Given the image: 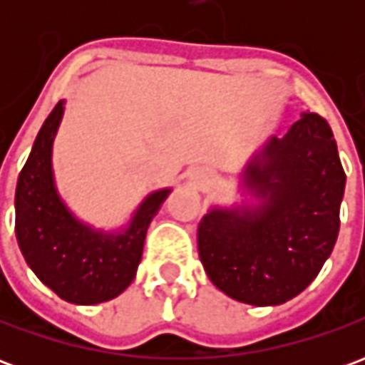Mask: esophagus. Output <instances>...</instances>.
<instances>
[{"instance_id": "34e87169", "label": "esophagus", "mask_w": 365, "mask_h": 365, "mask_svg": "<svg viewBox=\"0 0 365 365\" xmlns=\"http://www.w3.org/2000/svg\"><path fill=\"white\" fill-rule=\"evenodd\" d=\"M191 180L197 183V185H207L209 180H211V174H209L207 170H195V172L191 174Z\"/></svg>"}]
</instances>
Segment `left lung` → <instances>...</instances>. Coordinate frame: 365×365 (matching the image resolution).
Instances as JSON below:
<instances>
[{"label": "left lung", "mask_w": 365, "mask_h": 365, "mask_svg": "<svg viewBox=\"0 0 365 365\" xmlns=\"http://www.w3.org/2000/svg\"><path fill=\"white\" fill-rule=\"evenodd\" d=\"M344 185L329 123L301 113L246 162L240 191L248 197L213 205L199 222V258L215 287L256 307L299 295L334 248Z\"/></svg>", "instance_id": "obj_1"}]
</instances>
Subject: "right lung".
Instances as JSON below:
<instances>
[{
    "mask_svg": "<svg viewBox=\"0 0 365 365\" xmlns=\"http://www.w3.org/2000/svg\"><path fill=\"white\" fill-rule=\"evenodd\" d=\"M56 103L38 130L15 190V235L21 254L41 282L74 305L115 299L135 279L146 230L172 187L156 190L119 230L80 221L60 197L52 170V144L64 115Z\"/></svg>",
    "mask_w": 365,
    "mask_h": 365,
    "instance_id": "right-lung-1",
    "label": "right lung"
}]
</instances>
